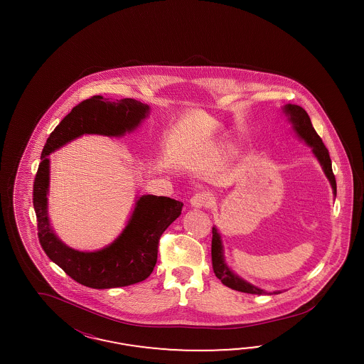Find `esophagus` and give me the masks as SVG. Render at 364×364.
Wrapping results in <instances>:
<instances>
[{
  "label": "esophagus",
  "instance_id": "1",
  "mask_svg": "<svg viewBox=\"0 0 364 364\" xmlns=\"http://www.w3.org/2000/svg\"><path fill=\"white\" fill-rule=\"evenodd\" d=\"M189 203L192 208H208L213 204V198L210 192H198L191 198Z\"/></svg>",
  "mask_w": 364,
  "mask_h": 364
}]
</instances>
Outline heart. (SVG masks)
Returning <instances> with one entry per match:
<instances>
[{
  "instance_id": "b5f03b06",
  "label": "heart",
  "mask_w": 364,
  "mask_h": 364,
  "mask_svg": "<svg viewBox=\"0 0 364 364\" xmlns=\"http://www.w3.org/2000/svg\"><path fill=\"white\" fill-rule=\"evenodd\" d=\"M225 148H228V145H225Z\"/></svg>"
}]
</instances>
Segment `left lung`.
<instances>
[{"label":"left lung","mask_w":364,"mask_h":364,"mask_svg":"<svg viewBox=\"0 0 364 364\" xmlns=\"http://www.w3.org/2000/svg\"><path fill=\"white\" fill-rule=\"evenodd\" d=\"M283 112L286 113L288 122L292 124V128L298 134L299 139H301L304 143L311 146L312 154H315V157L318 159L320 166L330 181L333 195L336 196V180L332 172L330 154L326 145L321 141L319 134L314 129L312 122L309 120V113L301 107L294 105V104H287L286 107H283ZM212 267H213L215 275L218 279H220L224 286L230 287L232 289H236L240 292H245V294H255V295L268 294L264 289L257 288L254 284L242 280V277L236 275L227 265L224 260V250H223L220 233L216 227L212 228ZM274 294H280V292L275 291Z\"/></svg>","instance_id":"8db88e82"}]
</instances>
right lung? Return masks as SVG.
<instances>
[{"instance_id":"obj_1","label":"right lung","mask_w":364,"mask_h":364,"mask_svg":"<svg viewBox=\"0 0 364 364\" xmlns=\"http://www.w3.org/2000/svg\"><path fill=\"white\" fill-rule=\"evenodd\" d=\"M148 113L149 107L137 100L108 101L102 96H93L70 110L45 144L33 184L38 240L48 257L82 286L104 289L145 280L157 262L159 240L180 216L183 203L166 196L144 195L136 200L131 219L114 242L93 252L73 250L55 236L48 218V156L82 134L120 137L132 132Z\"/></svg>"}]
</instances>
